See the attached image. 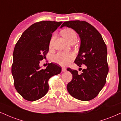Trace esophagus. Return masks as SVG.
<instances>
[{
    "mask_svg": "<svg viewBox=\"0 0 121 121\" xmlns=\"http://www.w3.org/2000/svg\"><path fill=\"white\" fill-rule=\"evenodd\" d=\"M66 71V68L65 67H62V72H65V71Z\"/></svg>",
    "mask_w": 121,
    "mask_h": 121,
    "instance_id": "esophagus-1",
    "label": "esophagus"
}]
</instances>
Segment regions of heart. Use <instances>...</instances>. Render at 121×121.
<instances>
[{
    "label": "heart",
    "mask_w": 121,
    "mask_h": 121,
    "mask_svg": "<svg viewBox=\"0 0 121 121\" xmlns=\"http://www.w3.org/2000/svg\"><path fill=\"white\" fill-rule=\"evenodd\" d=\"M61 34L63 36L69 43L76 42L77 39V35L76 32L73 29L71 28H67L62 30L61 31ZM56 35H53L50 39L49 41V48H52L53 47L56 39ZM74 59L73 54L71 53H65V52H59L58 53L52 57V60L53 62L59 64V65H65L69 63Z\"/></svg>",
    "instance_id": "1"
}]
</instances>
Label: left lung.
<instances>
[{
  "label": "left lung",
  "mask_w": 121,
  "mask_h": 121,
  "mask_svg": "<svg viewBox=\"0 0 121 121\" xmlns=\"http://www.w3.org/2000/svg\"><path fill=\"white\" fill-rule=\"evenodd\" d=\"M67 26L74 30L81 39L80 51L74 63L86 66L81 74L76 70L67 68L72 74L67 84L71 96L82 101L93 99L106 83L109 71L107 45L101 34L93 26L84 21L65 22L60 27Z\"/></svg>",
  "instance_id": "1"
}]
</instances>
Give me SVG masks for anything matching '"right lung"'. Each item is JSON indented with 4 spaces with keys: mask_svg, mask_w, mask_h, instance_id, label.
Returning a JSON list of instances; mask_svg holds the SVG:
<instances>
[{
    "mask_svg": "<svg viewBox=\"0 0 121 121\" xmlns=\"http://www.w3.org/2000/svg\"><path fill=\"white\" fill-rule=\"evenodd\" d=\"M62 23L36 22L23 32L16 43L12 74L15 89L26 100L33 102L43 98L48 91L49 78L61 72V68L56 64L48 63L46 69H41L39 63L48 53L52 33Z\"/></svg>",
    "mask_w": 121,
    "mask_h": 121,
    "instance_id": "1",
    "label": "right lung"
}]
</instances>
